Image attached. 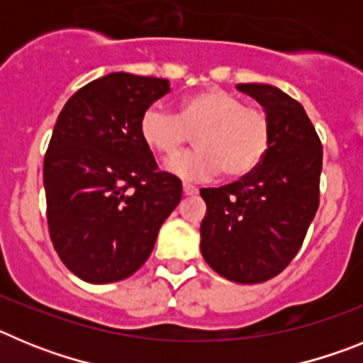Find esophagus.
Instances as JSON below:
<instances>
[{"instance_id": "1", "label": "esophagus", "mask_w": 363, "mask_h": 363, "mask_svg": "<svg viewBox=\"0 0 363 363\" xmlns=\"http://www.w3.org/2000/svg\"><path fill=\"white\" fill-rule=\"evenodd\" d=\"M184 194L185 196H194V194H198V189L194 185L184 184Z\"/></svg>"}]
</instances>
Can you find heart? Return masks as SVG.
I'll return each mask as SVG.
<instances>
[{
    "label": "heart",
    "mask_w": 363,
    "mask_h": 363,
    "mask_svg": "<svg viewBox=\"0 0 363 363\" xmlns=\"http://www.w3.org/2000/svg\"><path fill=\"white\" fill-rule=\"evenodd\" d=\"M194 133L198 149L167 163L172 174L191 182L220 171L227 178L249 176L264 162L271 143L267 118L218 86L187 96L178 114L154 101L140 118L143 143L163 158L176 156Z\"/></svg>",
    "instance_id": "heart-1"
}]
</instances>
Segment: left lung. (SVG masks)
Returning <instances> with one entry per match:
<instances>
[{
  "label": "left lung",
  "instance_id": "1",
  "mask_svg": "<svg viewBox=\"0 0 363 363\" xmlns=\"http://www.w3.org/2000/svg\"><path fill=\"white\" fill-rule=\"evenodd\" d=\"M265 111L271 143L249 176L201 189V255L236 284H262L280 274L300 251L320 203L322 142L296 99L265 83H240Z\"/></svg>",
  "mask_w": 363,
  "mask_h": 363
}]
</instances>
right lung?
I'll list each match as a JSON object with an SVG mask.
<instances>
[{
	"instance_id": "add662e5",
	"label": "right lung",
	"mask_w": 363,
	"mask_h": 363,
	"mask_svg": "<svg viewBox=\"0 0 363 363\" xmlns=\"http://www.w3.org/2000/svg\"><path fill=\"white\" fill-rule=\"evenodd\" d=\"M169 82L112 72L70 96L43 162L47 221L57 256L89 284L129 278L182 200V182L158 171L140 118Z\"/></svg>"
}]
</instances>
